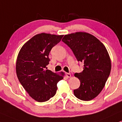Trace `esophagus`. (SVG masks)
Returning a JSON list of instances; mask_svg holds the SVG:
<instances>
[{"mask_svg":"<svg viewBox=\"0 0 122 122\" xmlns=\"http://www.w3.org/2000/svg\"><path fill=\"white\" fill-rule=\"evenodd\" d=\"M66 76L67 77V78H70L71 74L70 73H66Z\"/></svg>","mask_w":122,"mask_h":122,"instance_id":"obj_1","label":"esophagus"}]
</instances>
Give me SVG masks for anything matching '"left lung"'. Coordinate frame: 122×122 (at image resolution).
<instances>
[{
    "label": "left lung",
    "instance_id": "left-lung-1",
    "mask_svg": "<svg viewBox=\"0 0 122 122\" xmlns=\"http://www.w3.org/2000/svg\"><path fill=\"white\" fill-rule=\"evenodd\" d=\"M62 41L84 64L82 71L74 74L81 81L80 87L74 90L75 96L83 101L93 100L104 88L110 75L112 64L108 52L97 38L86 32L65 35Z\"/></svg>",
    "mask_w": 122,
    "mask_h": 122
}]
</instances>
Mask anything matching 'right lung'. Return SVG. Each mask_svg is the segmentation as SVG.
Instances as JSON below:
<instances>
[{"label":"right lung","mask_w":122,"mask_h":122,"mask_svg":"<svg viewBox=\"0 0 122 122\" xmlns=\"http://www.w3.org/2000/svg\"><path fill=\"white\" fill-rule=\"evenodd\" d=\"M63 36L38 34L25 43L18 54L17 76L29 96L38 102H45L53 97L57 83L64 78V72L58 74L46 69L50 60L48 55L51 50Z\"/></svg>","instance_id":"add662e5"}]
</instances>
